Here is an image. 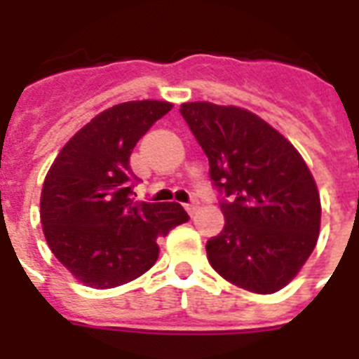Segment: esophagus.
<instances>
[{
    "label": "esophagus",
    "instance_id": "1",
    "mask_svg": "<svg viewBox=\"0 0 359 359\" xmlns=\"http://www.w3.org/2000/svg\"><path fill=\"white\" fill-rule=\"evenodd\" d=\"M197 205H199V203H197L196 199H191L190 203H186V205H184V208L188 210V214H190V216H194V212L197 210Z\"/></svg>",
    "mask_w": 359,
    "mask_h": 359
}]
</instances>
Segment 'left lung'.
<instances>
[{"label": "left lung", "instance_id": "obj_1", "mask_svg": "<svg viewBox=\"0 0 359 359\" xmlns=\"http://www.w3.org/2000/svg\"><path fill=\"white\" fill-rule=\"evenodd\" d=\"M180 115L208 158L225 225L207 242L216 272L240 289L272 294L315 250L320 197L294 147L248 109L188 102Z\"/></svg>", "mask_w": 359, "mask_h": 359}]
</instances>
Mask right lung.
<instances>
[{
	"instance_id": "1",
	"label": "right lung",
	"mask_w": 359,
	"mask_h": 359,
	"mask_svg": "<svg viewBox=\"0 0 359 359\" xmlns=\"http://www.w3.org/2000/svg\"><path fill=\"white\" fill-rule=\"evenodd\" d=\"M169 102L117 104L70 137L48 171L41 222L50 250L76 279L111 289L158 259V238L188 222L179 203L135 201L130 154Z\"/></svg>"
}]
</instances>
